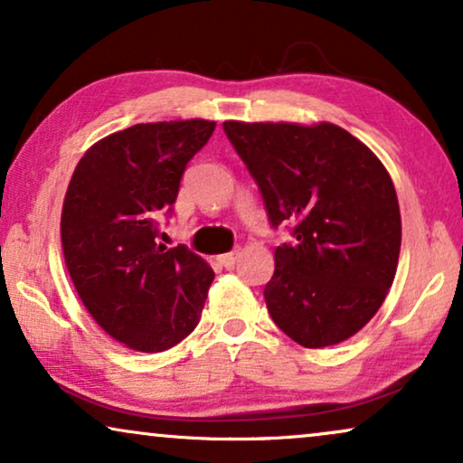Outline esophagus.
I'll use <instances>...</instances> for the list:
<instances>
[{"label": "esophagus", "instance_id": "1", "mask_svg": "<svg viewBox=\"0 0 463 463\" xmlns=\"http://www.w3.org/2000/svg\"><path fill=\"white\" fill-rule=\"evenodd\" d=\"M238 257H240V252H238V250H233V252H225V255H221V257H219V263L223 265L225 269H233V268H236V263H238Z\"/></svg>", "mask_w": 463, "mask_h": 463}]
</instances>
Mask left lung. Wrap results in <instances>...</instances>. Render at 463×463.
Masks as SVG:
<instances>
[{
    "mask_svg": "<svg viewBox=\"0 0 463 463\" xmlns=\"http://www.w3.org/2000/svg\"><path fill=\"white\" fill-rule=\"evenodd\" d=\"M274 230L290 244L274 252L268 312L303 347L356 335L388 295L401 255L394 183L373 151L335 124L223 122Z\"/></svg>",
    "mask_w": 463,
    "mask_h": 463,
    "instance_id": "1",
    "label": "left lung"
}]
</instances>
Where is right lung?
Wrapping results in <instances>:
<instances>
[{"mask_svg":"<svg viewBox=\"0 0 463 463\" xmlns=\"http://www.w3.org/2000/svg\"><path fill=\"white\" fill-rule=\"evenodd\" d=\"M214 122L135 124L92 145L69 183L61 240L69 276L99 326L137 352H164L198 326L214 271L185 244H157L187 164Z\"/></svg>","mask_w":463,"mask_h":463,"instance_id":"obj_1","label":"right lung"}]
</instances>
